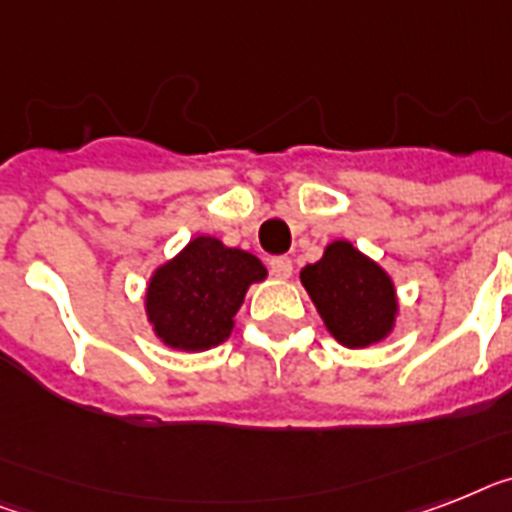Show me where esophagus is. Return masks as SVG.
<instances>
[{
    "label": "esophagus",
    "instance_id": "esophagus-1",
    "mask_svg": "<svg viewBox=\"0 0 512 512\" xmlns=\"http://www.w3.org/2000/svg\"><path fill=\"white\" fill-rule=\"evenodd\" d=\"M269 269H272V274L277 280H287V277L293 274V261L287 259V256H274V259L269 261Z\"/></svg>",
    "mask_w": 512,
    "mask_h": 512
}]
</instances>
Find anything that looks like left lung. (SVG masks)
I'll return each instance as SVG.
<instances>
[{"instance_id":"obj_1","label":"left lung","mask_w":512,"mask_h":512,"mask_svg":"<svg viewBox=\"0 0 512 512\" xmlns=\"http://www.w3.org/2000/svg\"><path fill=\"white\" fill-rule=\"evenodd\" d=\"M301 282L329 335L345 348H369L395 327L398 295L390 274L348 240L329 243L322 259L303 266Z\"/></svg>"}]
</instances>
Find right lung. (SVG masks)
<instances>
[{
  "label": "right lung",
  "instance_id": "1",
  "mask_svg": "<svg viewBox=\"0 0 512 512\" xmlns=\"http://www.w3.org/2000/svg\"><path fill=\"white\" fill-rule=\"evenodd\" d=\"M266 277L253 253L198 235L151 274L146 316L154 335L175 350H209L230 337L248 287Z\"/></svg>",
  "mask_w": 512,
  "mask_h": 512
}]
</instances>
